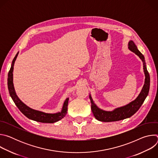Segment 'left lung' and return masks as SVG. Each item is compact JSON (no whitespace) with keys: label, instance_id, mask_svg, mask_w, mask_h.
Here are the masks:
<instances>
[{"label":"left lung","instance_id":"obj_1","mask_svg":"<svg viewBox=\"0 0 158 158\" xmlns=\"http://www.w3.org/2000/svg\"><path fill=\"white\" fill-rule=\"evenodd\" d=\"M129 49L136 54L142 60L143 62V69L145 74V81L143 87L137 98L128 104L115 109L112 111H106L99 109L93 101L91 94H89V99L91 102V110L95 118L102 122H112L123 120L124 119L131 117L139 110L145 99L148 95L150 86V76L147 70L145 59L144 56L138 49L136 44L132 40H130L128 43Z\"/></svg>","mask_w":158,"mask_h":158}]
</instances>
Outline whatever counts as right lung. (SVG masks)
Returning <instances> with one entry per match:
<instances>
[{"instance_id":"right-lung-1","label":"right lung","mask_w":158,"mask_h":158,"mask_svg":"<svg viewBox=\"0 0 158 158\" xmlns=\"http://www.w3.org/2000/svg\"><path fill=\"white\" fill-rule=\"evenodd\" d=\"M18 54L19 52L17 53V54L15 55V57L12 60L11 67L8 74V79H7L9 92L15 104L19 108V109L20 110L22 113L24 115H25L27 118L37 122H40L43 123H54L62 119L64 117H65V116L67 114L69 98H67L65 100L62 106V110L60 112H57V113H54V114H50V113H46V112H44L42 111L37 110L28 107L24 102H22L17 96L14 89V84H13V70H14V63L18 56Z\"/></svg>"}]
</instances>
